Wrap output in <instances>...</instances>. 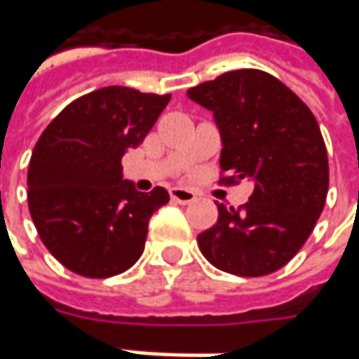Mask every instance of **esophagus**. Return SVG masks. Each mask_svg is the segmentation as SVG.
<instances>
[{"mask_svg": "<svg viewBox=\"0 0 359 359\" xmlns=\"http://www.w3.org/2000/svg\"><path fill=\"white\" fill-rule=\"evenodd\" d=\"M170 198L175 201V203L180 204H191L196 201V194L191 189H182V187H172L170 189Z\"/></svg>", "mask_w": 359, "mask_h": 359, "instance_id": "34e87169", "label": "esophagus"}]
</instances>
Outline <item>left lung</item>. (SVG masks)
Returning a JSON list of instances; mask_svg holds the SVG:
<instances>
[{"label": "left lung", "instance_id": "1", "mask_svg": "<svg viewBox=\"0 0 359 359\" xmlns=\"http://www.w3.org/2000/svg\"><path fill=\"white\" fill-rule=\"evenodd\" d=\"M187 95L215 115L220 168L232 175L220 180L254 182L246 204H218L217 224L198 234V248L229 274H272L298 254L326 204L330 168L318 121L298 95L260 69L222 73Z\"/></svg>", "mask_w": 359, "mask_h": 359}]
</instances>
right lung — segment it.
<instances>
[{"label":"right lung","mask_w":359,"mask_h":359,"mask_svg":"<svg viewBox=\"0 0 359 359\" xmlns=\"http://www.w3.org/2000/svg\"><path fill=\"white\" fill-rule=\"evenodd\" d=\"M170 95L103 87L69 103L41 133L27 170V204L47 250L71 272L109 278L141 258L149 220L168 203L139 192L121 158L137 149Z\"/></svg>","instance_id":"right-lung-1"}]
</instances>
